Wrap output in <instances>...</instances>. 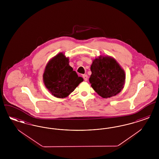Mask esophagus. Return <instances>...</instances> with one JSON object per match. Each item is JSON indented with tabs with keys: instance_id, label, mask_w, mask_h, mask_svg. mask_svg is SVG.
Returning a JSON list of instances; mask_svg holds the SVG:
<instances>
[{
	"instance_id": "34e87169",
	"label": "esophagus",
	"mask_w": 159,
	"mask_h": 159,
	"mask_svg": "<svg viewBox=\"0 0 159 159\" xmlns=\"http://www.w3.org/2000/svg\"><path fill=\"white\" fill-rule=\"evenodd\" d=\"M83 79H84V81H87L88 80V76L87 75H83Z\"/></svg>"
}]
</instances>
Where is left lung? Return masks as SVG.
Returning <instances> with one entry per match:
<instances>
[{
	"instance_id": "1",
	"label": "left lung",
	"mask_w": 159,
	"mask_h": 159,
	"mask_svg": "<svg viewBox=\"0 0 159 159\" xmlns=\"http://www.w3.org/2000/svg\"><path fill=\"white\" fill-rule=\"evenodd\" d=\"M91 70V86L101 97L115 96L123 88L125 73L114 58L99 57L92 62Z\"/></svg>"
}]
</instances>
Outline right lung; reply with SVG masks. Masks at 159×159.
I'll use <instances>...</instances> for the list:
<instances>
[{"label":"right lung","instance_id":"add662e5","mask_svg":"<svg viewBox=\"0 0 159 159\" xmlns=\"http://www.w3.org/2000/svg\"><path fill=\"white\" fill-rule=\"evenodd\" d=\"M68 63V58L60 53L49 61L46 66L43 76L44 83L57 98L67 97L83 80Z\"/></svg>","mask_w":159,"mask_h":159}]
</instances>
